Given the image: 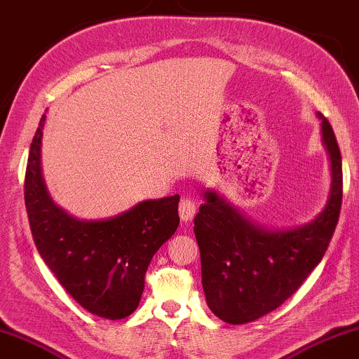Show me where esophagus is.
Instances as JSON below:
<instances>
[{
	"mask_svg": "<svg viewBox=\"0 0 359 359\" xmlns=\"http://www.w3.org/2000/svg\"><path fill=\"white\" fill-rule=\"evenodd\" d=\"M179 214L184 222H190L196 214V204L190 198H184L179 204Z\"/></svg>",
	"mask_w": 359,
	"mask_h": 359,
	"instance_id": "34e87169",
	"label": "esophagus"
}]
</instances>
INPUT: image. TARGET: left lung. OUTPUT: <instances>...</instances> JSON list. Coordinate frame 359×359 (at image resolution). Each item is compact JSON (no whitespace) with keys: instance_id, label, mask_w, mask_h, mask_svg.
<instances>
[{"instance_id":"left-lung-1","label":"left lung","mask_w":359,"mask_h":359,"mask_svg":"<svg viewBox=\"0 0 359 359\" xmlns=\"http://www.w3.org/2000/svg\"><path fill=\"white\" fill-rule=\"evenodd\" d=\"M323 140L332 168L329 201L300 229L266 231L243 217L212 191L204 193L195 217L201 280L210 311L222 321L244 324L266 315L302 286L326 254L342 206V156L334 129L321 116Z\"/></svg>"}]
</instances>
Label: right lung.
<instances>
[{"instance_id": "obj_1", "label": "right lung", "mask_w": 359, "mask_h": 359, "mask_svg": "<svg viewBox=\"0 0 359 359\" xmlns=\"http://www.w3.org/2000/svg\"><path fill=\"white\" fill-rule=\"evenodd\" d=\"M41 116L25 172L33 241L62 287L94 315L123 320L140 302L153 255L179 226V195L137 204L118 217L76 220L50 201L41 175Z\"/></svg>"}]
</instances>
